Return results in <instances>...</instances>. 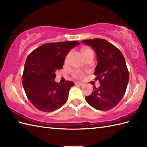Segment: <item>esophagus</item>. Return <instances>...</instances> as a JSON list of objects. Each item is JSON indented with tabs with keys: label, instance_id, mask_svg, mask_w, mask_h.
I'll return each instance as SVG.
<instances>
[{
	"label": "esophagus",
	"instance_id": "esophagus-1",
	"mask_svg": "<svg viewBox=\"0 0 147 147\" xmlns=\"http://www.w3.org/2000/svg\"><path fill=\"white\" fill-rule=\"evenodd\" d=\"M75 85H78V86H83L84 84L83 83H81V82H76L75 83Z\"/></svg>",
	"mask_w": 147,
	"mask_h": 147
}]
</instances>
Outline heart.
Wrapping results in <instances>:
<instances>
[{"label":"heart","instance_id":"1","mask_svg":"<svg viewBox=\"0 0 147 147\" xmlns=\"http://www.w3.org/2000/svg\"><path fill=\"white\" fill-rule=\"evenodd\" d=\"M92 50L90 49H83V54L84 55V54H86V53H88L89 52H92ZM84 75H85L84 72L82 70H80V69H76L75 71H74V72L73 73V77H74L75 78H77V79L83 78Z\"/></svg>","mask_w":147,"mask_h":147}]
</instances>
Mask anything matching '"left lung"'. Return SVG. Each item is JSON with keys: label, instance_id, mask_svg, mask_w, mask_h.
<instances>
[{"label": "left lung", "instance_id": "left-lung-1", "mask_svg": "<svg viewBox=\"0 0 147 147\" xmlns=\"http://www.w3.org/2000/svg\"><path fill=\"white\" fill-rule=\"evenodd\" d=\"M85 45L94 50L97 65L94 74L100 86L85 96L87 103L97 110L108 111L116 106L124 95L129 74L121 52L112 43L101 38L85 40Z\"/></svg>", "mask_w": 147, "mask_h": 147}]
</instances>
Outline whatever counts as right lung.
Segmentation results:
<instances>
[{"instance_id":"obj_1","label":"right lung","mask_w":147,"mask_h":147,"mask_svg":"<svg viewBox=\"0 0 147 147\" xmlns=\"http://www.w3.org/2000/svg\"><path fill=\"white\" fill-rule=\"evenodd\" d=\"M78 45L77 41L45 43L28 56L22 82L28 98L39 111H54L66 102L74 84L71 81L56 83L55 71L62 68L65 57Z\"/></svg>"}]
</instances>
